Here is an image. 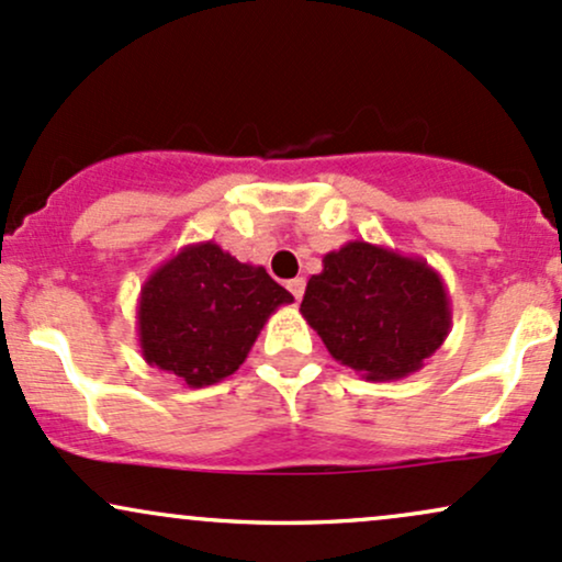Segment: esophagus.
Segmentation results:
<instances>
[{
	"label": "esophagus",
	"mask_w": 562,
	"mask_h": 562,
	"mask_svg": "<svg viewBox=\"0 0 562 562\" xmlns=\"http://www.w3.org/2000/svg\"><path fill=\"white\" fill-rule=\"evenodd\" d=\"M303 288H306V280H303V277H295V280L288 282V290L293 293L295 301L303 299Z\"/></svg>",
	"instance_id": "esophagus-1"
}]
</instances>
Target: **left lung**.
<instances>
[{"label":"left lung","instance_id":"1","mask_svg":"<svg viewBox=\"0 0 562 562\" xmlns=\"http://www.w3.org/2000/svg\"><path fill=\"white\" fill-rule=\"evenodd\" d=\"M301 314L335 362L375 383L420 370L451 327L441 274L420 256L364 240L325 254Z\"/></svg>","mask_w":562,"mask_h":562}]
</instances>
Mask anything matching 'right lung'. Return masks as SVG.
<instances>
[{
	"instance_id": "add662e5",
	"label": "right lung",
	"mask_w": 562,
	"mask_h": 562,
	"mask_svg": "<svg viewBox=\"0 0 562 562\" xmlns=\"http://www.w3.org/2000/svg\"><path fill=\"white\" fill-rule=\"evenodd\" d=\"M293 295L263 267L237 261L214 240L179 248L153 269L137 301L142 359L190 389L240 370L256 338Z\"/></svg>"
}]
</instances>
